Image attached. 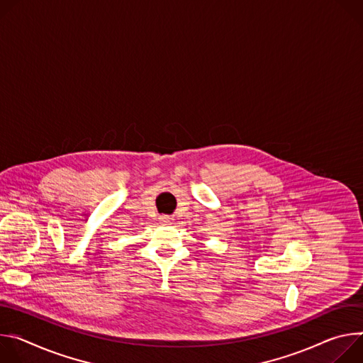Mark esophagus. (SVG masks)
<instances>
[{
	"mask_svg": "<svg viewBox=\"0 0 363 363\" xmlns=\"http://www.w3.org/2000/svg\"><path fill=\"white\" fill-rule=\"evenodd\" d=\"M160 220L163 222V223H172V220H173V219H172V218H169V216H161V218H160Z\"/></svg>",
	"mask_w": 363,
	"mask_h": 363,
	"instance_id": "34e87169",
	"label": "esophagus"
}]
</instances>
